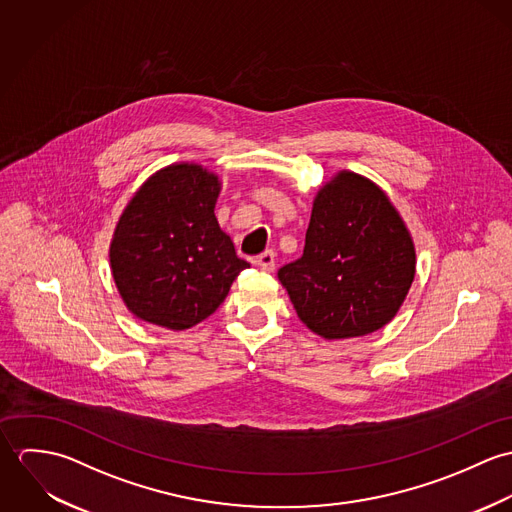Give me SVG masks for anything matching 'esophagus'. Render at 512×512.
I'll return each instance as SVG.
<instances>
[{"instance_id": "1", "label": "esophagus", "mask_w": 512, "mask_h": 512, "mask_svg": "<svg viewBox=\"0 0 512 512\" xmlns=\"http://www.w3.org/2000/svg\"><path fill=\"white\" fill-rule=\"evenodd\" d=\"M256 264H258L264 272H274V268H276V256H274V252H272V250H266L264 254H260V256L256 258Z\"/></svg>"}]
</instances>
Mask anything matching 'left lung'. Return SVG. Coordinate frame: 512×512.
<instances>
[{"instance_id": "1", "label": "left lung", "mask_w": 512, "mask_h": 512, "mask_svg": "<svg viewBox=\"0 0 512 512\" xmlns=\"http://www.w3.org/2000/svg\"><path fill=\"white\" fill-rule=\"evenodd\" d=\"M416 274L412 236L366 177L337 173L315 197L303 256L278 270L299 319L323 339L363 337L398 313Z\"/></svg>"}]
</instances>
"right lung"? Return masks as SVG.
<instances>
[{"instance_id":"right-lung-1","label":"right lung","mask_w":512,"mask_h":512,"mask_svg":"<svg viewBox=\"0 0 512 512\" xmlns=\"http://www.w3.org/2000/svg\"><path fill=\"white\" fill-rule=\"evenodd\" d=\"M220 183L195 163L153 173L116 224L110 266L126 307L142 321L183 331L217 311L236 276V256L215 217Z\"/></svg>"}]
</instances>
